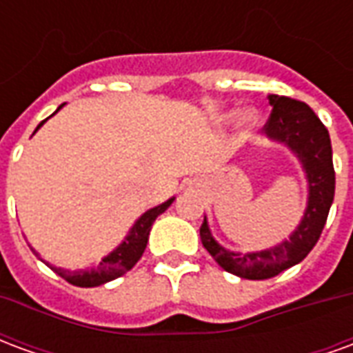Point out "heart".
Segmentation results:
<instances>
[{"label":"heart","mask_w":353,"mask_h":353,"mask_svg":"<svg viewBox=\"0 0 353 353\" xmlns=\"http://www.w3.org/2000/svg\"><path fill=\"white\" fill-rule=\"evenodd\" d=\"M232 119H234V115H232V113H227V115L221 117V121H232ZM240 123L245 124V126H253V124L257 123V113H255V111H252V109L242 111V113H240Z\"/></svg>","instance_id":"heart-1"}]
</instances>
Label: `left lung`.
Returning a JSON list of instances; mask_svg holds the SVG:
<instances>
[{"instance_id":"8db88e82","label":"left lung","mask_w":353,"mask_h":353,"mask_svg":"<svg viewBox=\"0 0 353 353\" xmlns=\"http://www.w3.org/2000/svg\"><path fill=\"white\" fill-rule=\"evenodd\" d=\"M272 113L265 124L266 138L288 145L303 164L308 179V204L299 227L289 240L252 253H234L215 242L206 217L200 227V240L223 270L245 280H268L295 266L312 252L321 236L334 199L333 149L329 132L304 101L270 94Z\"/></svg>"}]
</instances>
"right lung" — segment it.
Masks as SVG:
<instances>
[{
	"label": "right lung",
	"instance_id": "right-lung-1",
	"mask_svg": "<svg viewBox=\"0 0 353 353\" xmlns=\"http://www.w3.org/2000/svg\"><path fill=\"white\" fill-rule=\"evenodd\" d=\"M62 105H64V103H62ZM62 105H60V108H62ZM60 108H58L57 111H60ZM57 111H54V113H57ZM54 113H52V115H54ZM43 124H45V121L39 123V126L35 128V132L39 130ZM172 202H174V199L166 200V202H162L159 206L147 210L145 214L141 215L138 221L132 225V229L128 230V234H126V238H124L123 242L117 245L115 250L109 253V255H105L96 266H90V268H85V270H73L72 272V270H65V268H57V266L49 265V263H47V265H49L58 276H62L65 281H70L72 285H77V288H96V285H103V283H108V281L115 280L119 276H123V274L128 272L132 266L138 263L139 257L143 255L147 240H149V232H151V227H153L154 219L161 214H164ZM32 252L39 257V253L35 252V250H32Z\"/></svg>",
	"mask_w": 353,
	"mask_h": 353
}]
</instances>
